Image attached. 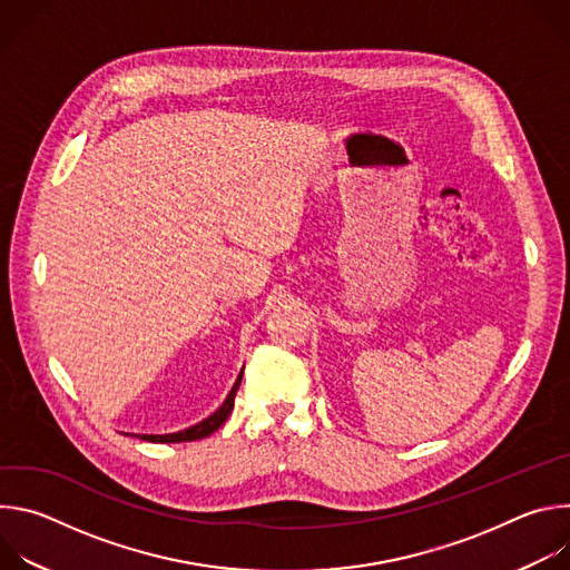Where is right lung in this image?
<instances>
[{
	"mask_svg": "<svg viewBox=\"0 0 570 570\" xmlns=\"http://www.w3.org/2000/svg\"><path fill=\"white\" fill-rule=\"evenodd\" d=\"M240 376H243V370L238 374V379L234 381L229 394L225 396V401L218 405V411L212 413L207 420L198 422L196 426H189L185 431H178V433H169V435H139V440H146V442H194V440H203L207 435H212L214 431H218L225 420L229 417L232 409H234V396H236V390L240 385Z\"/></svg>",
	"mask_w": 570,
	"mask_h": 570,
	"instance_id": "obj_1",
	"label": "right lung"
}]
</instances>
